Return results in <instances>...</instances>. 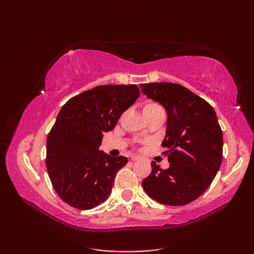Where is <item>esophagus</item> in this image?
<instances>
[{"label":"esophagus","instance_id":"obj_1","mask_svg":"<svg viewBox=\"0 0 254 254\" xmlns=\"http://www.w3.org/2000/svg\"><path fill=\"white\" fill-rule=\"evenodd\" d=\"M137 159H138V156H135V155H131V156H128V160H131V161L137 160Z\"/></svg>","mask_w":254,"mask_h":254}]
</instances>
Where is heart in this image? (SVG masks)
Segmentation results:
<instances>
[{
	"instance_id": "heart-1",
	"label": "heart",
	"mask_w": 254,
	"mask_h": 254,
	"mask_svg": "<svg viewBox=\"0 0 254 254\" xmlns=\"http://www.w3.org/2000/svg\"><path fill=\"white\" fill-rule=\"evenodd\" d=\"M157 109H161V107L157 104H155V102H147V104H145L143 107V111H153V110H157Z\"/></svg>"
}]
</instances>
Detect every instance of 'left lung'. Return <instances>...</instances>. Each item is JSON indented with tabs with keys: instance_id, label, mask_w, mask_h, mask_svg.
<instances>
[{
	"instance_id": "obj_1",
	"label": "left lung",
	"mask_w": 254,
	"mask_h": 254,
	"mask_svg": "<svg viewBox=\"0 0 254 254\" xmlns=\"http://www.w3.org/2000/svg\"><path fill=\"white\" fill-rule=\"evenodd\" d=\"M142 93L163 106L167 119L161 146L167 148L169 168L152 163L143 180L144 191L156 202L180 206L206 191L223 159V133L208 102L179 84H141Z\"/></svg>"
}]
</instances>
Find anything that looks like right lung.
<instances>
[{
	"mask_svg": "<svg viewBox=\"0 0 254 254\" xmlns=\"http://www.w3.org/2000/svg\"><path fill=\"white\" fill-rule=\"evenodd\" d=\"M139 96L136 85H102L69 99L47 138L46 165L58 195L78 209L109 197L117 172L127 163L99 149L104 133Z\"/></svg>",
	"mask_w": 254,
	"mask_h": 254,
	"instance_id": "right-lung-1",
	"label": "right lung"
}]
</instances>
